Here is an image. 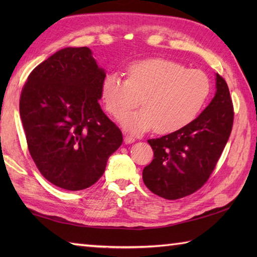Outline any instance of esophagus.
<instances>
[{
    "instance_id": "obj_1",
    "label": "esophagus",
    "mask_w": 257,
    "mask_h": 257,
    "mask_svg": "<svg viewBox=\"0 0 257 257\" xmlns=\"http://www.w3.org/2000/svg\"><path fill=\"white\" fill-rule=\"evenodd\" d=\"M123 141H124V144H125V145H130V144L135 143V138L133 137V136L124 135V137H123Z\"/></svg>"
}]
</instances>
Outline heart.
I'll return each instance as SVG.
<instances>
[{
    "instance_id": "obj_1",
    "label": "heart",
    "mask_w": 257,
    "mask_h": 257,
    "mask_svg": "<svg viewBox=\"0 0 257 257\" xmlns=\"http://www.w3.org/2000/svg\"><path fill=\"white\" fill-rule=\"evenodd\" d=\"M128 78L108 74L101 85L107 110L117 117L143 103L137 111L120 117L122 127L134 134L155 127L158 134L182 129L196 118L209 98L211 83L199 69L165 58H149L130 64Z\"/></svg>"
}]
</instances>
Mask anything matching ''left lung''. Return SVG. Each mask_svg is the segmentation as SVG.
<instances>
[{"mask_svg":"<svg viewBox=\"0 0 257 257\" xmlns=\"http://www.w3.org/2000/svg\"><path fill=\"white\" fill-rule=\"evenodd\" d=\"M215 95L193 121L182 129L148 140L154 160L143 171L151 192L167 200L192 194L214 170L230 137L233 105L226 81L215 74Z\"/></svg>","mask_w":257,"mask_h":257,"instance_id":"1","label":"left lung"}]
</instances>
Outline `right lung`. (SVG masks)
Returning a JSON list of instances; mask_svg holds the SVG:
<instances>
[{
  "mask_svg": "<svg viewBox=\"0 0 257 257\" xmlns=\"http://www.w3.org/2000/svg\"><path fill=\"white\" fill-rule=\"evenodd\" d=\"M105 69L88 47H66L30 74L20 116L38 170L56 187L84 190L105 172L122 134L98 100Z\"/></svg>",
  "mask_w": 257,
  "mask_h": 257,
  "instance_id": "obj_1",
  "label": "right lung"
}]
</instances>
